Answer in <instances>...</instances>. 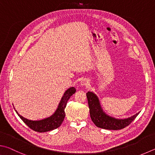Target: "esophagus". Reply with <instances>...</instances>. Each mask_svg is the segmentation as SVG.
Segmentation results:
<instances>
[{"label": "esophagus", "mask_w": 155, "mask_h": 155, "mask_svg": "<svg viewBox=\"0 0 155 155\" xmlns=\"http://www.w3.org/2000/svg\"><path fill=\"white\" fill-rule=\"evenodd\" d=\"M81 85L86 86V87H87V86H88V85H89V81L87 80V79L82 80V81H81Z\"/></svg>", "instance_id": "34e87169"}]
</instances>
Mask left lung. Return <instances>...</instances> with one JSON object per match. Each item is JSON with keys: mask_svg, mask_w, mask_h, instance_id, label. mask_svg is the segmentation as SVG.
Wrapping results in <instances>:
<instances>
[{"mask_svg": "<svg viewBox=\"0 0 155 155\" xmlns=\"http://www.w3.org/2000/svg\"><path fill=\"white\" fill-rule=\"evenodd\" d=\"M89 108L90 117L94 124L100 128L109 130H119L126 127L134 121L139 114L137 113L127 119H117L109 117L105 114L101 108L99 100L92 92L88 91L86 94Z\"/></svg>", "mask_w": 155, "mask_h": 155, "instance_id": "left-lung-1", "label": "left lung"}]
</instances>
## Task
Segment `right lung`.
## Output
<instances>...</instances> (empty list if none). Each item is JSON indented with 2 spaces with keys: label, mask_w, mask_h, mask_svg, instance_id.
Here are the masks:
<instances>
[{
  "label": "right lung",
  "mask_w": 155,
  "mask_h": 155,
  "mask_svg": "<svg viewBox=\"0 0 155 155\" xmlns=\"http://www.w3.org/2000/svg\"><path fill=\"white\" fill-rule=\"evenodd\" d=\"M76 92L74 87H70L64 93L55 113L49 118L41 120H31L21 116L15 110L20 119L32 130L37 132H46L59 127L65 117V108L70 97Z\"/></svg>",
  "instance_id": "obj_1"
}]
</instances>
